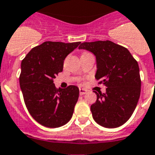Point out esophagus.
<instances>
[{
  "label": "esophagus",
  "instance_id": "34e87169",
  "mask_svg": "<svg viewBox=\"0 0 155 155\" xmlns=\"http://www.w3.org/2000/svg\"><path fill=\"white\" fill-rule=\"evenodd\" d=\"M87 92V91L86 89H84V88H80V95H84Z\"/></svg>",
  "mask_w": 155,
  "mask_h": 155
}]
</instances>
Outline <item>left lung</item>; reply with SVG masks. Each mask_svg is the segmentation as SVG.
Wrapping results in <instances>:
<instances>
[{"label": "left lung", "instance_id": "obj_1", "mask_svg": "<svg viewBox=\"0 0 155 155\" xmlns=\"http://www.w3.org/2000/svg\"><path fill=\"white\" fill-rule=\"evenodd\" d=\"M80 49L96 58L95 79L106 87L91 106L96 123L109 128L124 124L133 114L141 91L140 68L128 49L111 41L83 42Z\"/></svg>", "mask_w": 155, "mask_h": 155}]
</instances>
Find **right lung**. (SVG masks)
I'll return each mask as SVG.
<instances>
[{"label": "right lung", "mask_w": 155, "mask_h": 155, "mask_svg": "<svg viewBox=\"0 0 155 155\" xmlns=\"http://www.w3.org/2000/svg\"><path fill=\"white\" fill-rule=\"evenodd\" d=\"M80 41H45L22 61L19 85L31 117L47 128H58L71 120L80 90L76 86L56 88L53 79L63 71L64 61Z\"/></svg>", "instance_id": "add662e5"}]
</instances>
